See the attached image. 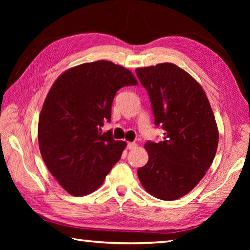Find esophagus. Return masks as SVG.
Returning a JSON list of instances; mask_svg holds the SVG:
<instances>
[{
    "instance_id": "1",
    "label": "esophagus",
    "mask_w": 250,
    "mask_h": 250,
    "mask_svg": "<svg viewBox=\"0 0 250 250\" xmlns=\"http://www.w3.org/2000/svg\"><path fill=\"white\" fill-rule=\"evenodd\" d=\"M126 147H128V149H130V150L135 149V148H136V143H134V142L128 143V145H126Z\"/></svg>"
}]
</instances>
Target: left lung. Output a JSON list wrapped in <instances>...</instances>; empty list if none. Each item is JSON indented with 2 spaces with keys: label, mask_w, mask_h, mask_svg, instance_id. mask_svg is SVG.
Wrapping results in <instances>:
<instances>
[{
  "label": "left lung",
  "mask_w": 250,
  "mask_h": 250,
  "mask_svg": "<svg viewBox=\"0 0 250 250\" xmlns=\"http://www.w3.org/2000/svg\"><path fill=\"white\" fill-rule=\"evenodd\" d=\"M149 94L163 141L147 142L148 162L137 169L148 193L164 201L189 193L213 163L219 133L201 84L173 63L135 70Z\"/></svg>",
  "instance_id": "8db88e82"
}]
</instances>
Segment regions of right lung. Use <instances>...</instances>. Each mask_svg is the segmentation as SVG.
I'll return each mask as SVG.
<instances>
[{
	"instance_id": "1",
	"label": "right lung",
	"mask_w": 250,
	"mask_h": 250,
	"mask_svg": "<svg viewBox=\"0 0 250 250\" xmlns=\"http://www.w3.org/2000/svg\"><path fill=\"white\" fill-rule=\"evenodd\" d=\"M125 67L95 61L68 68L52 84L39 119V145L47 168L74 196L92 193L119 161L126 143L115 141L110 121L116 92L135 86Z\"/></svg>"
}]
</instances>
